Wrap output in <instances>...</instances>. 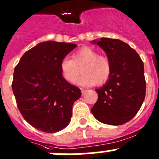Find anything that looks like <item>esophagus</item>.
<instances>
[{
    "label": "esophagus",
    "instance_id": "1",
    "mask_svg": "<svg viewBox=\"0 0 159 159\" xmlns=\"http://www.w3.org/2000/svg\"><path fill=\"white\" fill-rule=\"evenodd\" d=\"M81 89V93H82V94H84L85 93H86V89H83V88H81V89Z\"/></svg>",
    "mask_w": 159,
    "mask_h": 159
}]
</instances>
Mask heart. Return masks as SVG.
<instances>
[{"label": "heart", "mask_w": 159, "mask_h": 159, "mask_svg": "<svg viewBox=\"0 0 159 159\" xmlns=\"http://www.w3.org/2000/svg\"><path fill=\"white\" fill-rule=\"evenodd\" d=\"M73 59L64 57L60 62L62 76L68 83H73L81 73L78 80L82 86H93L105 83L111 73V64L106 56H100L89 47H83L73 54Z\"/></svg>", "instance_id": "b5f03b06"}]
</instances>
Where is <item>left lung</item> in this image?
Listing matches in <instances>:
<instances>
[{"label": "left lung", "instance_id": "1", "mask_svg": "<svg viewBox=\"0 0 159 159\" xmlns=\"http://www.w3.org/2000/svg\"><path fill=\"white\" fill-rule=\"evenodd\" d=\"M91 42L104 50L111 64L109 79L96 89L98 99L91 112L101 123L124 125L136 115L144 102V63L134 49L119 39L101 38Z\"/></svg>", "mask_w": 159, "mask_h": 159}]
</instances>
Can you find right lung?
Instances as JSON below:
<instances>
[{"label": "right lung", "instance_id": "obj_1", "mask_svg": "<svg viewBox=\"0 0 159 159\" xmlns=\"http://www.w3.org/2000/svg\"><path fill=\"white\" fill-rule=\"evenodd\" d=\"M76 45L41 42L22 56L14 71L12 89L25 120L39 131L55 133L70 124L77 86L62 76L60 62Z\"/></svg>", "mask_w": 159, "mask_h": 159}]
</instances>
